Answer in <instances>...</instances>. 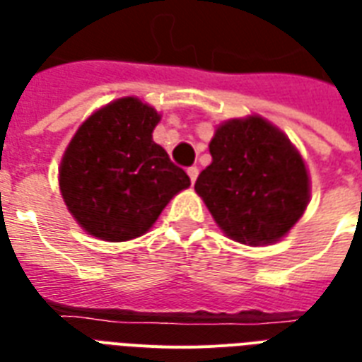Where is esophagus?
<instances>
[{
  "instance_id": "34e87169",
  "label": "esophagus",
  "mask_w": 362,
  "mask_h": 362,
  "mask_svg": "<svg viewBox=\"0 0 362 362\" xmlns=\"http://www.w3.org/2000/svg\"><path fill=\"white\" fill-rule=\"evenodd\" d=\"M197 175H199V167H195V165L187 169V176H189L192 184H195V180H197Z\"/></svg>"
}]
</instances>
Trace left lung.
I'll return each mask as SVG.
<instances>
[{
	"instance_id": "8db88e82",
	"label": "left lung",
	"mask_w": 362,
	"mask_h": 362,
	"mask_svg": "<svg viewBox=\"0 0 362 362\" xmlns=\"http://www.w3.org/2000/svg\"><path fill=\"white\" fill-rule=\"evenodd\" d=\"M212 163L195 192L233 240H278L304 214L310 182L303 158L274 125L250 116L226 122L210 142Z\"/></svg>"
}]
</instances>
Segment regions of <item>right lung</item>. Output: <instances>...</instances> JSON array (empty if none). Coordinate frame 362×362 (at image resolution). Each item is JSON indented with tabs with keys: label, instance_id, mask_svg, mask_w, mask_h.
I'll list each match as a JSON object with an SVG mask.
<instances>
[{
	"label": "right lung",
	"instance_id": "1",
	"mask_svg": "<svg viewBox=\"0 0 362 362\" xmlns=\"http://www.w3.org/2000/svg\"><path fill=\"white\" fill-rule=\"evenodd\" d=\"M159 115L135 98L93 112L65 150L59 189L90 235L122 242L141 237L176 193L186 170L152 141Z\"/></svg>",
	"mask_w": 362,
	"mask_h": 362
}]
</instances>
